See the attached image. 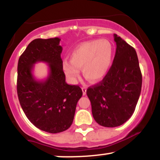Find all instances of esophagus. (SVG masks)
I'll return each mask as SVG.
<instances>
[{
    "instance_id": "esophagus-1",
    "label": "esophagus",
    "mask_w": 160,
    "mask_h": 160,
    "mask_svg": "<svg viewBox=\"0 0 160 160\" xmlns=\"http://www.w3.org/2000/svg\"><path fill=\"white\" fill-rule=\"evenodd\" d=\"M82 95H85L86 94V89L85 87H82Z\"/></svg>"
}]
</instances>
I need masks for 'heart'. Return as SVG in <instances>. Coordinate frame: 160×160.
<instances>
[{
  "label": "heart",
  "instance_id": "obj_1",
  "mask_svg": "<svg viewBox=\"0 0 160 160\" xmlns=\"http://www.w3.org/2000/svg\"><path fill=\"white\" fill-rule=\"evenodd\" d=\"M113 48L107 40H89L77 46L70 55L71 61L65 60L62 69L68 80L76 83L80 76V68L83 76L92 82L103 79L111 67Z\"/></svg>",
  "mask_w": 160,
  "mask_h": 160
}]
</instances>
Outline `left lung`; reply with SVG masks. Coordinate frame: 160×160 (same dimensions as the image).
<instances>
[{
  "label": "left lung",
  "instance_id": "left-lung-1",
  "mask_svg": "<svg viewBox=\"0 0 160 160\" xmlns=\"http://www.w3.org/2000/svg\"><path fill=\"white\" fill-rule=\"evenodd\" d=\"M113 64L102 82L89 87L95 120L104 127H117L126 122L135 110L141 94L142 75L135 49L117 34Z\"/></svg>",
  "mask_w": 160,
  "mask_h": 160
}]
</instances>
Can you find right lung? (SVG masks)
I'll list each match as a JSON object with an SVG mask.
<instances>
[{
  "instance_id": "obj_1",
  "label": "right lung",
  "mask_w": 160,
  "mask_h": 160,
  "mask_svg": "<svg viewBox=\"0 0 160 160\" xmlns=\"http://www.w3.org/2000/svg\"><path fill=\"white\" fill-rule=\"evenodd\" d=\"M60 40L58 38L32 40L18 62L20 105L33 125L49 133L62 132L71 126L82 95L80 86L65 82ZM38 62L48 65L49 74L45 80L38 81L32 75L33 65Z\"/></svg>"
}]
</instances>
